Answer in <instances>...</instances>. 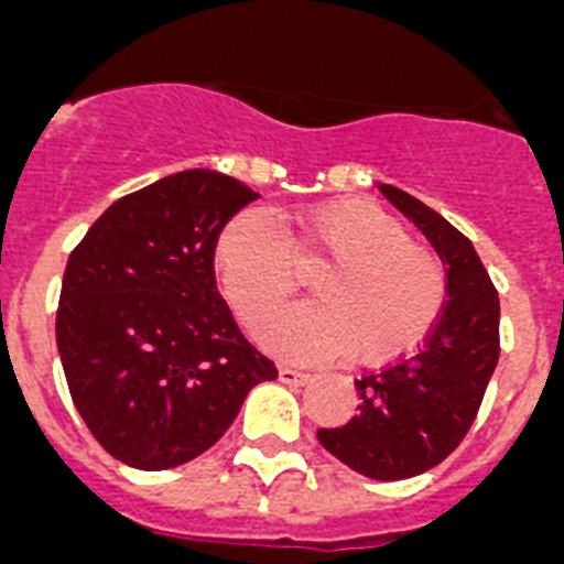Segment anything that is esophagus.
Here are the masks:
<instances>
[{
    "mask_svg": "<svg viewBox=\"0 0 564 564\" xmlns=\"http://www.w3.org/2000/svg\"><path fill=\"white\" fill-rule=\"evenodd\" d=\"M278 379H281L283 384H306L308 373H303V370H294V368H278Z\"/></svg>",
    "mask_w": 564,
    "mask_h": 564,
    "instance_id": "esophagus-1",
    "label": "esophagus"
}]
</instances>
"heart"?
I'll list each match as a JSON object with an SVG mask.
<instances>
[{
    "label": "heart",
    "instance_id": "1",
    "mask_svg": "<svg viewBox=\"0 0 564 564\" xmlns=\"http://www.w3.org/2000/svg\"><path fill=\"white\" fill-rule=\"evenodd\" d=\"M314 261H328L312 281L317 301L278 314L263 328L270 351L297 362L354 354L357 362L379 365L408 357L438 326L444 263L370 202L297 213L289 236L261 213L245 210L221 227L213 247L221 292L250 332L297 289L294 263Z\"/></svg>",
    "mask_w": 564,
    "mask_h": 564
}]
</instances>
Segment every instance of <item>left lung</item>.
Listing matches in <instances>:
<instances>
[{
  "label": "left lung",
  "instance_id": "obj_1",
  "mask_svg": "<svg viewBox=\"0 0 564 564\" xmlns=\"http://www.w3.org/2000/svg\"><path fill=\"white\" fill-rule=\"evenodd\" d=\"M379 191L446 263V306L413 357L357 379V415L317 430V441L365 478L404 480L438 466L469 433L500 357V301L464 232L399 187Z\"/></svg>",
  "mask_w": 564,
  "mask_h": 564
}]
</instances>
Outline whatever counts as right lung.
<instances>
[{
    "label": "right lung",
    "instance_id": "obj_1",
    "mask_svg": "<svg viewBox=\"0 0 564 564\" xmlns=\"http://www.w3.org/2000/svg\"><path fill=\"white\" fill-rule=\"evenodd\" d=\"M258 194L182 171L118 199L69 252L55 343L69 395L111 458L160 471L227 433L247 393L278 379L221 301L213 247Z\"/></svg>",
    "mask_w": 564,
    "mask_h": 564
}]
</instances>
